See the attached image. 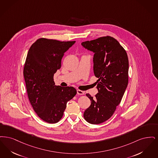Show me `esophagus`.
I'll return each mask as SVG.
<instances>
[{"instance_id":"obj_1","label":"esophagus","mask_w":158,"mask_h":158,"mask_svg":"<svg viewBox=\"0 0 158 158\" xmlns=\"http://www.w3.org/2000/svg\"><path fill=\"white\" fill-rule=\"evenodd\" d=\"M77 94L78 95H83L84 94V91H82L81 90H80V89H77Z\"/></svg>"}]
</instances>
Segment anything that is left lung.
<instances>
[{
    "mask_svg": "<svg viewBox=\"0 0 158 158\" xmlns=\"http://www.w3.org/2000/svg\"><path fill=\"white\" fill-rule=\"evenodd\" d=\"M81 45L94 54L93 71L98 78L95 97L86 94L91 104L85 110L84 117L89 123H102L113 114L127 88L128 57L119 42L109 36L83 42Z\"/></svg>",
    "mask_w": 158,
    "mask_h": 158,
    "instance_id": "left-lung-1",
    "label": "left lung"
}]
</instances>
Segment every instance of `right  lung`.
I'll return each mask as SVG.
<instances>
[{
	"label": "right lung",
	"instance_id": "obj_1",
	"mask_svg": "<svg viewBox=\"0 0 158 158\" xmlns=\"http://www.w3.org/2000/svg\"><path fill=\"white\" fill-rule=\"evenodd\" d=\"M75 42L40 38L27 52L23 69L27 96L35 113L49 123L61 118L67 103L77 94L75 88L57 86L54 81L64 53Z\"/></svg>",
	"mask_w": 158,
	"mask_h": 158
}]
</instances>
